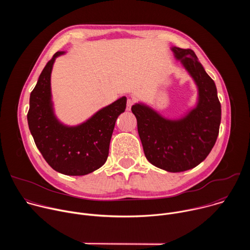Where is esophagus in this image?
Instances as JSON below:
<instances>
[{
    "label": "esophagus",
    "mask_w": 250,
    "mask_h": 250,
    "mask_svg": "<svg viewBox=\"0 0 250 250\" xmlns=\"http://www.w3.org/2000/svg\"><path fill=\"white\" fill-rule=\"evenodd\" d=\"M134 104V100L133 99H128L126 101V111H130L131 110V106Z\"/></svg>",
    "instance_id": "34e87169"
}]
</instances>
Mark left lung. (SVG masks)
Returning a JSON list of instances; mask_svg holds the SVG:
<instances>
[{"label":"left lung","mask_w":250,"mask_h":250,"mask_svg":"<svg viewBox=\"0 0 250 250\" xmlns=\"http://www.w3.org/2000/svg\"><path fill=\"white\" fill-rule=\"evenodd\" d=\"M198 87L195 108L183 118L169 120L145 104H135L131 112L137 121V130L146 159L168 172H183L199 165L216 144L222 118L221 103L213 80L192 49L173 46Z\"/></svg>","instance_id":"left-lung-1"}]
</instances>
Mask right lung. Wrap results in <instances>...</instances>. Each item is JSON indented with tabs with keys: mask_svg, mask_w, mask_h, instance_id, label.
Segmentation results:
<instances>
[{
	"mask_svg": "<svg viewBox=\"0 0 250 250\" xmlns=\"http://www.w3.org/2000/svg\"><path fill=\"white\" fill-rule=\"evenodd\" d=\"M64 53L57 51L40 75L30 93L27 123L35 146L51 168L64 175L82 176L106 161L116 121L125 110L126 98L104 106L81 125L60 123L53 110L50 77L55 59Z\"/></svg>",
	"mask_w": 250,
	"mask_h": 250,
	"instance_id": "1",
	"label": "right lung"
}]
</instances>
